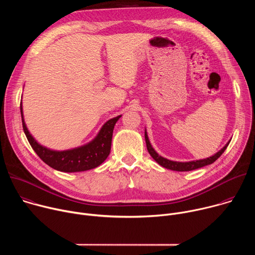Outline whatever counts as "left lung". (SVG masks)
I'll use <instances>...</instances> for the list:
<instances>
[{
    "label": "left lung",
    "instance_id": "obj_1",
    "mask_svg": "<svg viewBox=\"0 0 255 255\" xmlns=\"http://www.w3.org/2000/svg\"><path fill=\"white\" fill-rule=\"evenodd\" d=\"M145 142H146V147L147 150L149 152V154L152 156V158L161 166L167 168V169H171V170H175V171H190V170H194L206 165H209L211 163H213L214 161H216L218 158H219L222 153L225 151V149L227 148L228 144L230 142V140L225 144V146L223 148H221L219 151L217 153H215L214 155L204 158V159H198V160H192V161H185V162H181V161H173V160H169L165 157H162L161 155H159L152 147V145L150 144L146 129H145Z\"/></svg>",
    "mask_w": 255,
    "mask_h": 255
}]
</instances>
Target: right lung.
<instances>
[{
	"mask_svg": "<svg viewBox=\"0 0 255 255\" xmlns=\"http://www.w3.org/2000/svg\"><path fill=\"white\" fill-rule=\"evenodd\" d=\"M20 109L24 133L36 154L50 167L63 172L85 171L102 164L110 154L114 126L122 116L120 115L108 120L102 126L97 136L89 143L76 148L59 151L49 149L35 140L26 126L22 102Z\"/></svg>",
	"mask_w": 255,
	"mask_h": 255,
	"instance_id": "add662e5",
	"label": "right lung"
}]
</instances>
